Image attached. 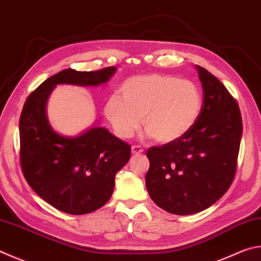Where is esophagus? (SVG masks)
Returning a JSON list of instances; mask_svg holds the SVG:
<instances>
[{
  "label": "esophagus",
  "mask_w": 261,
  "mask_h": 261,
  "mask_svg": "<svg viewBox=\"0 0 261 261\" xmlns=\"http://www.w3.org/2000/svg\"><path fill=\"white\" fill-rule=\"evenodd\" d=\"M131 151H132V154H135V155H138V154H141L144 151V149L141 148L140 146H138V145H134L131 147Z\"/></svg>",
  "instance_id": "34e87169"
}]
</instances>
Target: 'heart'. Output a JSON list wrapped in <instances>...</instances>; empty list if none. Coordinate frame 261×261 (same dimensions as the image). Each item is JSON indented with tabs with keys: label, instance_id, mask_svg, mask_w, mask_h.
<instances>
[{
	"label": "heart",
	"instance_id": "1",
	"mask_svg": "<svg viewBox=\"0 0 261 261\" xmlns=\"http://www.w3.org/2000/svg\"><path fill=\"white\" fill-rule=\"evenodd\" d=\"M121 96L113 94L105 106L116 135L131 138L143 118L147 135L161 144L182 138L196 123L203 102L193 81L162 74L127 79L121 87Z\"/></svg>",
	"mask_w": 261,
	"mask_h": 261
}]
</instances>
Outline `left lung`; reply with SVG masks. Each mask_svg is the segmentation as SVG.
<instances>
[{
	"mask_svg": "<svg viewBox=\"0 0 261 261\" xmlns=\"http://www.w3.org/2000/svg\"><path fill=\"white\" fill-rule=\"evenodd\" d=\"M203 88L197 121L182 138L147 150L146 188L151 200L173 215L201 212L228 191L242 138L238 101L219 80L196 66Z\"/></svg>",
	"mask_w": 261,
	"mask_h": 261,
	"instance_id": "obj_1",
	"label": "left lung"
}]
</instances>
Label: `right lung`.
<instances>
[{"label":"right lung","instance_id":"1","mask_svg":"<svg viewBox=\"0 0 261 261\" xmlns=\"http://www.w3.org/2000/svg\"><path fill=\"white\" fill-rule=\"evenodd\" d=\"M115 72L114 66L93 72L64 69L35 89L22 107L19 136L23 177L37 195L69 215H85L106 204L117 171L130 160L131 146L102 126L76 137L57 134L46 117V101L58 84L97 87Z\"/></svg>","mask_w":261,"mask_h":261}]
</instances>
